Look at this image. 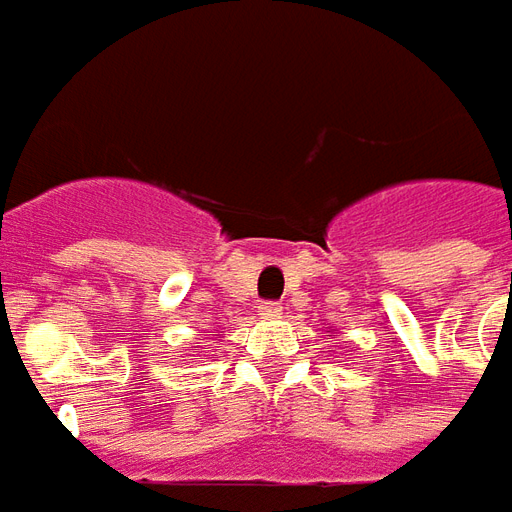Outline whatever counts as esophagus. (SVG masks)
<instances>
[{
    "mask_svg": "<svg viewBox=\"0 0 512 512\" xmlns=\"http://www.w3.org/2000/svg\"><path fill=\"white\" fill-rule=\"evenodd\" d=\"M260 316H263V318H280L282 316V305H280V302H263V305H260Z\"/></svg>",
    "mask_w": 512,
    "mask_h": 512,
    "instance_id": "obj_1",
    "label": "esophagus"
}]
</instances>
